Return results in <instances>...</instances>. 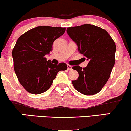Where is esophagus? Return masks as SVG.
Returning <instances> with one entry per match:
<instances>
[{
	"mask_svg": "<svg viewBox=\"0 0 131 131\" xmlns=\"http://www.w3.org/2000/svg\"><path fill=\"white\" fill-rule=\"evenodd\" d=\"M67 67H68V70H72V66L70 65V64H67Z\"/></svg>",
	"mask_w": 131,
	"mask_h": 131,
	"instance_id": "esophagus-1",
	"label": "esophagus"
}]
</instances>
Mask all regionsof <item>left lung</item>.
Instances as JSON below:
<instances>
[{"mask_svg": "<svg viewBox=\"0 0 131 131\" xmlns=\"http://www.w3.org/2000/svg\"><path fill=\"white\" fill-rule=\"evenodd\" d=\"M67 31L77 44L78 50L89 60L85 68L74 66L79 78L72 83L85 95L99 93L111 75L115 62L116 45L105 30L91 24L68 27Z\"/></svg>", "mask_w": 131, "mask_h": 131, "instance_id": "8db88e82", "label": "left lung"}]
</instances>
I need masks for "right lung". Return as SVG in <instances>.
<instances>
[{
    "label": "right lung",
    "instance_id": "1",
    "mask_svg": "<svg viewBox=\"0 0 131 131\" xmlns=\"http://www.w3.org/2000/svg\"><path fill=\"white\" fill-rule=\"evenodd\" d=\"M65 27L38 26L20 36L13 49L15 72L19 82L30 93L38 94L50 87L58 72L67 70L64 63L54 64L45 56L52 50L53 41Z\"/></svg>",
    "mask_w": 131,
    "mask_h": 131
}]
</instances>
